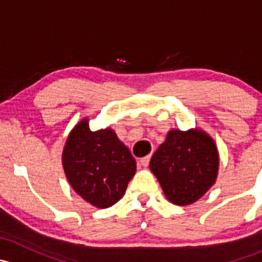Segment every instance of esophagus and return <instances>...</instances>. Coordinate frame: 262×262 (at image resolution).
Returning a JSON list of instances; mask_svg holds the SVG:
<instances>
[{
	"instance_id": "esophagus-1",
	"label": "esophagus",
	"mask_w": 262,
	"mask_h": 262,
	"mask_svg": "<svg viewBox=\"0 0 262 262\" xmlns=\"http://www.w3.org/2000/svg\"><path fill=\"white\" fill-rule=\"evenodd\" d=\"M149 160H150V156H146V157L141 158V161H139V162H141V165L143 166V167H147V166L149 165Z\"/></svg>"
}]
</instances>
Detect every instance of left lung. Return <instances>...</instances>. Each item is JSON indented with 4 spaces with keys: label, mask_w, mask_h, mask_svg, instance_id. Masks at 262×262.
<instances>
[{
    "label": "left lung",
    "mask_w": 262,
    "mask_h": 262,
    "mask_svg": "<svg viewBox=\"0 0 262 262\" xmlns=\"http://www.w3.org/2000/svg\"><path fill=\"white\" fill-rule=\"evenodd\" d=\"M216 147L199 130H171L149 162L166 198L178 205L196 202L214 184L218 173Z\"/></svg>",
    "instance_id": "8db88e82"
}]
</instances>
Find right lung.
Segmentation results:
<instances>
[{"instance_id": "add662e5", "label": "right lung", "mask_w": 262, "mask_h": 262, "mask_svg": "<svg viewBox=\"0 0 262 262\" xmlns=\"http://www.w3.org/2000/svg\"><path fill=\"white\" fill-rule=\"evenodd\" d=\"M63 167L75 191L97 208H109L120 200L137 170L130 150L114 132H91L87 120L71 132Z\"/></svg>"}]
</instances>
